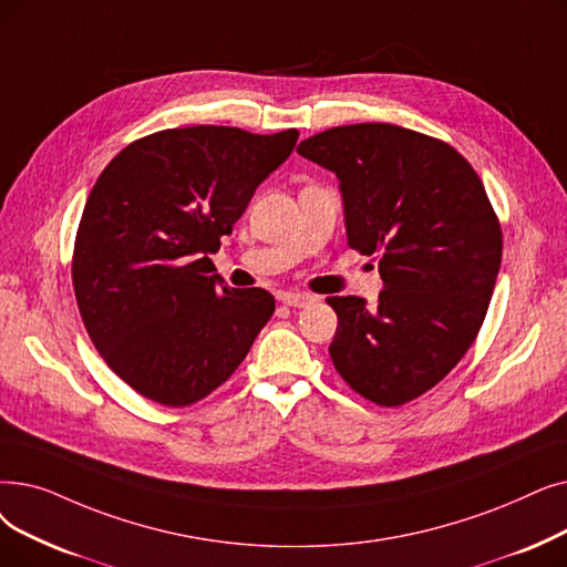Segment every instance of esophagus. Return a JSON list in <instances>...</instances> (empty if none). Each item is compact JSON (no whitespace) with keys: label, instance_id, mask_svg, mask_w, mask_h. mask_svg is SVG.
Wrapping results in <instances>:
<instances>
[{"label":"esophagus","instance_id":"esophagus-1","mask_svg":"<svg viewBox=\"0 0 567 567\" xmlns=\"http://www.w3.org/2000/svg\"><path fill=\"white\" fill-rule=\"evenodd\" d=\"M280 301L289 308H308L315 303V299L310 297V293H282Z\"/></svg>","mask_w":567,"mask_h":567}]
</instances>
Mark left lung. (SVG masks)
Wrapping results in <instances>:
<instances>
[{
  "mask_svg": "<svg viewBox=\"0 0 567 567\" xmlns=\"http://www.w3.org/2000/svg\"><path fill=\"white\" fill-rule=\"evenodd\" d=\"M338 176L350 248L375 257L378 303L329 297V354L359 396L396 408L445 378L475 342L503 257L486 189L445 141L386 122L333 127L297 147Z\"/></svg>",
  "mask_w": 567,
  "mask_h": 567,
  "instance_id": "1",
  "label": "left lung"
}]
</instances>
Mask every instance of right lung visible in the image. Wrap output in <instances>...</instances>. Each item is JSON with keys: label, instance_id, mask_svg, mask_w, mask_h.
Wrapping results in <instances>:
<instances>
[{"label": "right lung", "instance_id": "right-lung-1", "mask_svg": "<svg viewBox=\"0 0 567 567\" xmlns=\"http://www.w3.org/2000/svg\"><path fill=\"white\" fill-rule=\"evenodd\" d=\"M299 132L196 125L143 136L96 178L71 280L96 352L141 396L185 408L227 382L276 310L266 289L213 274L261 181Z\"/></svg>", "mask_w": 567, "mask_h": 567}]
</instances>
